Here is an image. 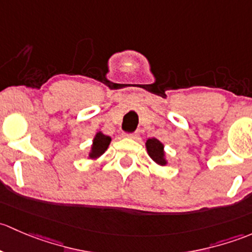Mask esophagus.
<instances>
[{"mask_svg": "<svg viewBox=\"0 0 252 252\" xmlns=\"http://www.w3.org/2000/svg\"><path fill=\"white\" fill-rule=\"evenodd\" d=\"M124 137H126V138H137V132H134V133H124Z\"/></svg>", "mask_w": 252, "mask_h": 252, "instance_id": "1", "label": "esophagus"}]
</instances>
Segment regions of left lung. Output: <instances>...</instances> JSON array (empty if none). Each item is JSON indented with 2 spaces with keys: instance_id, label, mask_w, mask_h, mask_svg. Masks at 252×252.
I'll use <instances>...</instances> for the list:
<instances>
[{
  "instance_id": "1",
  "label": "left lung",
  "mask_w": 252,
  "mask_h": 252,
  "mask_svg": "<svg viewBox=\"0 0 252 252\" xmlns=\"http://www.w3.org/2000/svg\"><path fill=\"white\" fill-rule=\"evenodd\" d=\"M145 147H147V152L149 157L157 162L158 165L165 166L167 164L165 159V152H164V144L157 138H149L145 142Z\"/></svg>"
}]
</instances>
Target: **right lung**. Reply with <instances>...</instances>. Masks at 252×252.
<instances>
[{
	"instance_id": "right-lung-1",
	"label": "right lung",
	"mask_w": 252,
	"mask_h": 252,
	"mask_svg": "<svg viewBox=\"0 0 252 252\" xmlns=\"http://www.w3.org/2000/svg\"><path fill=\"white\" fill-rule=\"evenodd\" d=\"M110 142V137L105 136L102 132H97L94 138H93V144L92 147H91V152L90 154H88V158H90V159H97V158H99L100 155L108 149Z\"/></svg>"
}]
</instances>
